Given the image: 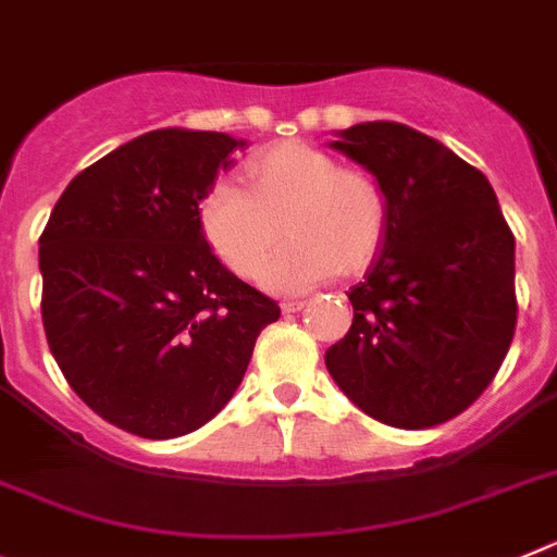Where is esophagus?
Masks as SVG:
<instances>
[{
  "mask_svg": "<svg viewBox=\"0 0 557 557\" xmlns=\"http://www.w3.org/2000/svg\"><path fill=\"white\" fill-rule=\"evenodd\" d=\"M304 306H306V300H284L282 309H284V312H287V314H293V312H300Z\"/></svg>",
  "mask_w": 557,
  "mask_h": 557,
  "instance_id": "1",
  "label": "esophagus"
}]
</instances>
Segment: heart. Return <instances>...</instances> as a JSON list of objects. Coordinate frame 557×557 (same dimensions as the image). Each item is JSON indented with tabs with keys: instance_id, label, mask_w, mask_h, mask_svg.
<instances>
[{
	"instance_id": "1",
	"label": "heart",
	"mask_w": 557,
	"mask_h": 557,
	"mask_svg": "<svg viewBox=\"0 0 557 557\" xmlns=\"http://www.w3.org/2000/svg\"><path fill=\"white\" fill-rule=\"evenodd\" d=\"M248 193L218 182L198 201V226L239 278H257L284 234L289 243L264 270V284L298 293L329 275H356L379 257L389 223L384 187L361 168L306 143H282L245 162Z\"/></svg>"
}]
</instances>
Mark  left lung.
<instances>
[{"instance_id": "obj_1", "label": "left lung", "mask_w": 557, "mask_h": 557, "mask_svg": "<svg viewBox=\"0 0 557 557\" xmlns=\"http://www.w3.org/2000/svg\"><path fill=\"white\" fill-rule=\"evenodd\" d=\"M339 137L331 146L384 187L389 223L325 367L372 420L442 425L483 395L511 348L513 232L488 178L433 137L392 121Z\"/></svg>"}]
</instances>
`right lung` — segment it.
Returning a JSON list of instances; mask_svg holds the SVG:
<instances>
[{
    "instance_id": "right-lung-1",
    "label": "right lung",
    "mask_w": 557,
    "mask_h": 557,
    "mask_svg": "<svg viewBox=\"0 0 557 557\" xmlns=\"http://www.w3.org/2000/svg\"><path fill=\"white\" fill-rule=\"evenodd\" d=\"M239 146L223 132H146L76 173L40 234L49 350L121 431L173 438L212 420L282 318L198 226V201Z\"/></svg>"
}]
</instances>
